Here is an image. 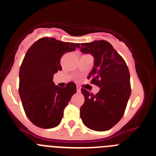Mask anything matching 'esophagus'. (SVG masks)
<instances>
[{"mask_svg":"<svg viewBox=\"0 0 156 156\" xmlns=\"http://www.w3.org/2000/svg\"><path fill=\"white\" fill-rule=\"evenodd\" d=\"M76 91H77V93H80L81 92V89L79 86L76 87Z\"/></svg>","mask_w":156,"mask_h":156,"instance_id":"esophagus-1","label":"esophagus"}]
</instances>
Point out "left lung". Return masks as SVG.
I'll return each mask as SVG.
<instances>
[{"mask_svg":"<svg viewBox=\"0 0 156 156\" xmlns=\"http://www.w3.org/2000/svg\"><path fill=\"white\" fill-rule=\"evenodd\" d=\"M80 51L90 54L94 58L87 78H92V83L100 87L96 95L81 89L85 101L80 108V117L89 129L105 131L115 126L124 114L131 93L129 69L108 41L81 44Z\"/></svg>","mask_w":156,"mask_h":156,"instance_id":"obj_1","label":"left lung"}]
</instances>
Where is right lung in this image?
Here are the masks:
<instances>
[{
	"label": "right lung",
	"instance_id": "1",
	"mask_svg": "<svg viewBox=\"0 0 156 156\" xmlns=\"http://www.w3.org/2000/svg\"><path fill=\"white\" fill-rule=\"evenodd\" d=\"M78 46L44 37L27 51L19 70V93L25 112L35 126L50 129L61 122L64 108L76 92V86L69 82L59 87L54 83L53 76L62 70V56Z\"/></svg>",
	"mask_w": 156,
	"mask_h": 156
}]
</instances>
